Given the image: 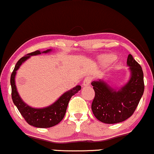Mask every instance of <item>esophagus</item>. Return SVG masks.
Returning a JSON list of instances; mask_svg holds the SVG:
<instances>
[{
	"label": "esophagus",
	"mask_w": 154,
	"mask_h": 154,
	"mask_svg": "<svg viewBox=\"0 0 154 154\" xmlns=\"http://www.w3.org/2000/svg\"><path fill=\"white\" fill-rule=\"evenodd\" d=\"M91 77H86L85 79H84V80H83V85L84 86H87V85H90V83L91 82Z\"/></svg>",
	"instance_id": "obj_1"
}]
</instances>
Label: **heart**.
Listing matches in <instances>:
<instances>
[{"instance_id":"obj_1","label":"heart","mask_w":154,"mask_h":154,"mask_svg":"<svg viewBox=\"0 0 154 154\" xmlns=\"http://www.w3.org/2000/svg\"><path fill=\"white\" fill-rule=\"evenodd\" d=\"M115 59V56L112 55H102L100 58V63L105 65V64H108L112 61Z\"/></svg>"}]
</instances>
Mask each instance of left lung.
<instances>
[{"label": "left lung", "mask_w": 154, "mask_h": 154, "mask_svg": "<svg viewBox=\"0 0 154 154\" xmlns=\"http://www.w3.org/2000/svg\"><path fill=\"white\" fill-rule=\"evenodd\" d=\"M127 65L131 78L120 90H114L102 80L94 81L95 96L91 104L93 113L99 121L105 124H117L131 117L144 92L145 85L142 67L131 54Z\"/></svg>", "instance_id": "left-lung-1"}]
</instances>
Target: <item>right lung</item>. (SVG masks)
<instances>
[{
	"label": "right lung",
	"instance_id": "obj_1",
	"mask_svg": "<svg viewBox=\"0 0 154 154\" xmlns=\"http://www.w3.org/2000/svg\"><path fill=\"white\" fill-rule=\"evenodd\" d=\"M50 51H51V50H47L46 51H44L43 53H47ZM39 54H41L39 50L30 52L20 58L15 65L14 70L11 73V80H10L11 85V98L20 114L23 116L28 124L37 128H50L59 124L62 121L66 112L69 100L72 96L77 94L80 90L81 86L77 85L74 88L71 89L70 91L66 92L54 104L47 107L36 109V108L30 107L25 104L17 91L14 81L15 74H16L17 70L20 68V65L25 60L29 58L30 55H39Z\"/></svg>",
	"mask_w": 154,
	"mask_h": 154
}]
</instances>
